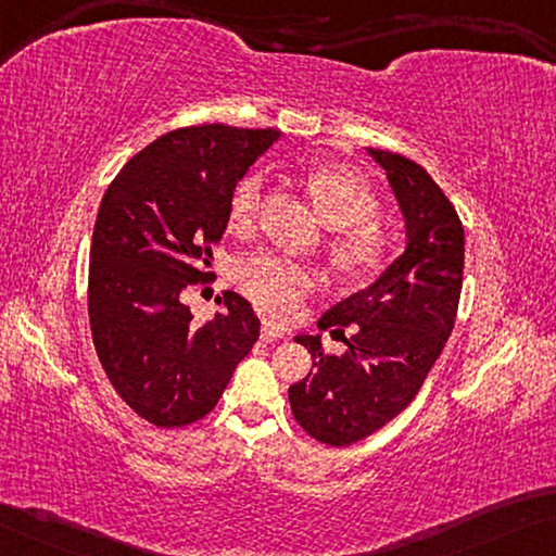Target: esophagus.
<instances>
[{"label":"esophagus","mask_w":556,"mask_h":556,"mask_svg":"<svg viewBox=\"0 0 556 556\" xmlns=\"http://www.w3.org/2000/svg\"><path fill=\"white\" fill-rule=\"evenodd\" d=\"M286 336H288V332L280 328V326H276V323H270V320L263 323L261 338L266 340V343H273V340H280V338H286Z\"/></svg>","instance_id":"1"}]
</instances>
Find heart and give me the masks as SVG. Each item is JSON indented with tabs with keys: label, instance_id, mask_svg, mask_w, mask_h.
Listing matches in <instances>:
<instances>
[{
	"label": "heart",
	"instance_id": "heart-1",
	"mask_svg": "<svg viewBox=\"0 0 556 556\" xmlns=\"http://www.w3.org/2000/svg\"><path fill=\"white\" fill-rule=\"evenodd\" d=\"M323 220L336 228L332 255L338 266L353 273L378 268L388 253V241L375 226L380 203L361 176L343 168L318 166L305 176ZM263 201V176L249 174L230 199V224L251 228ZM238 286L251 301L276 318H286L318 286V270L280 253H258L245 258L236 273Z\"/></svg>",
	"mask_w": 556,
	"mask_h": 556
}]
</instances>
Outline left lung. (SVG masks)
I'll return each instance as SVG.
<instances>
[{"label":"left lung","instance_id":"obj_1","mask_svg":"<svg viewBox=\"0 0 556 556\" xmlns=\"http://www.w3.org/2000/svg\"><path fill=\"white\" fill-rule=\"evenodd\" d=\"M365 151L386 170L403 213L405 251L318 320L345 340L343 355L323 353V336H295L313 367L288 388L290 407L307 434L332 447L367 438L413 403L447 343L463 290L465 230L447 195L415 161Z\"/></svg>","mask_w":556,"mask_h":556}]
</instances>
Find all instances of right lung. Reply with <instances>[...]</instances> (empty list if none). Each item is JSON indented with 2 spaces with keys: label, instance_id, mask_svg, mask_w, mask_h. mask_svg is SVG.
Segmentation results:
<instances>
[{
  "label": "right lung",
  "instance_id": "right-lung-1",
  "mask_svg": "<svg viewBox=\"0 0 556 556\" xmlns=\"http://www.w3.org/2000/svg\"><path fill=\"white\" fill-rule=\"evenodd\" d=\"M276 129L186 126L151 141L101 199L91 238L89 323L111 386L156 427H184L216 407L261 332L251 303L226 290L224 313L193 323L181 293L206 276L211 243L230 218L236 184Z\"/></svg>",
  "mask_w": 556,
  "mask_h": 556
}]
</instances>
